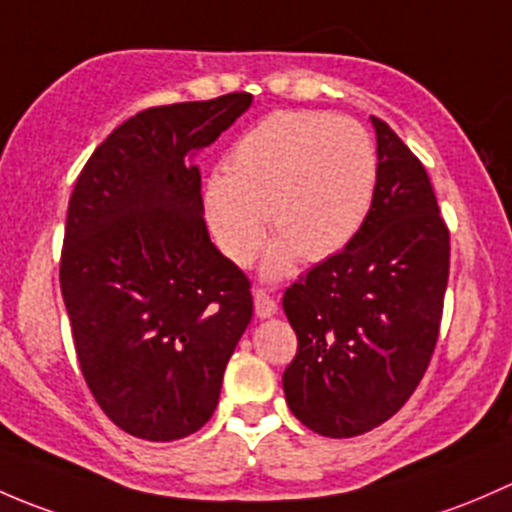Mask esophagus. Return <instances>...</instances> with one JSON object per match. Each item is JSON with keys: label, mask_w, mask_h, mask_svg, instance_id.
Returning a JSON list of instances; mask_svg holds the SVG:
<instances>
[{"label": "esophagus", "mask_w": 512, "mask_h": 512, "mask_svg": "<svg viewBox=\"0 0 512 512\" xmlns=\"http://www.w3.org/2000/svg\"><path fill=\"white\" fill-rule=\"evenodd\" d=\"M254 305H256L258 318H271V315H276V310H278L276 300L263 291V288H256L254 291Z\"/></svg>", "instance_id": "1"}]
</instances>
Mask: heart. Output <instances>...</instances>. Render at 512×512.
<instances>
[{
  "label": "heart",
  "mask_w": 512,
  "mask_h": 512,
  "mask_svg": "<svg viewBox=\"0 0 512 512\" xmlns=\"http://www.w3.org/2000/svg\"><path fill=\"white\" fill-rule=\"evenodd\" d=\"M374 182L377 157L360 123L281 110L234 142L226 175H214L204 189V214L221 254L236 266L254 261L268 219L278 239L266 271L283 273L298 254L325 261L345 249L370 212Z\"/></svg>",
  "instance_id": "b5f03b06"
}]
</instances>
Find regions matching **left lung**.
<instances>
[{
    "mask_svg": "<svg viewBox=\"0 0 512 512\" xmlns=\"http://www.w3.org/2000/svg\"><path fill=\"white\" fill-rule=\"evenodd\" d=\"M370 212L340 254L283 295L298 352L283 372L300 424L350 439L392 419L439 340L451 236L419 157L384 120Z\"/></svg>",
    "mask_w": 512,
    "mask_h": 512,
    "instance_id": "1",
    "label": "left lung"
}]
</instances>
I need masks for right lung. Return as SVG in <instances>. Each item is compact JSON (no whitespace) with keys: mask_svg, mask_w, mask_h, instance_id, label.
I'll return each instance as SVG.
<instances>
[{"mask_svg":"<svg viewBox=\"0 0 512 512\" xmlns=\"http://www.w3.org/2000/svg\"><path fill=\"white\" fill-rule=\"evenodd\" d=\"M251 105V93L157 105L113 130L76 179L61 293L88 389L145 441L202 429L254 315L251 281L209 239L202 175L187 155Z\"/></svg>","mask_w":512,"mask_h":512,"instance_id":"right-lung-1","label":"right lung"}]
</instances>
